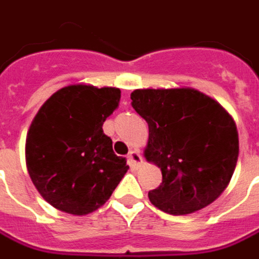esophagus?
Returning a JSON list of instances; mask_svg holds the SVG:
<instances>
[{"mask_svg": "<svg viewBox=\"0 0 259 259\" xmlns=\"http://www.w3.org/2000/svg\"><path fill=\"white\" fill-rule=\"evenodd\" d=\"M128 161H130V164H131L133 166L140 165V164L142 162V157H141V154H140V151L138 150L130 151V154H128Z\"/></svg>", "mask_w": 259, "mask_h": 259, "instance_id": "esophagus-1", "label": "esophagus"}]
</instances>
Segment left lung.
Masks as SVG:
<instances>
[{"instance_id":"obj_1","label":"left lung","mask_w":259,"mask_h":259,"mask_svg":"<svg viewBox=\"0 0 259 259\" xmlns=\"http://www.w3.org/2000/svg\"><path fill=\"white\" fill-rule=\"evenodd\" d=\"M131 105L150 130L144 155L162 184L151 204L171 215L205 208L228 187L238 159V131L221 104L194 88L135 90Z\"/></svg>"}]
</instances>
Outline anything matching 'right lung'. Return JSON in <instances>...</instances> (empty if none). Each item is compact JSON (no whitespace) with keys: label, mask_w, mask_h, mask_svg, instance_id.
<instances>
[{"label":"right lung","mask_w":259,"mask_h":259,"mask_svg":"<svg viewBox=\"0 0 259 259\" xmlns=\"http://www.w3.org/2000/svg\"><path fill=\"white\" fill-rule=\"evenodd\" d=\"M119 88L68 85L36 112L27 134L31 181L54 208L87 215L102 206L130 166L112 151L102 124L117 108Z\"/></svg>","instance_id":"1"}]
</instances>
